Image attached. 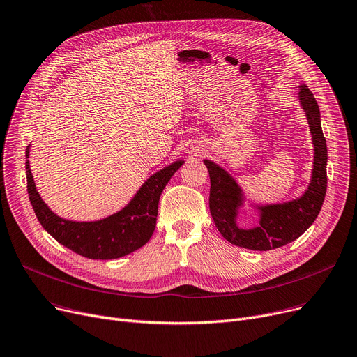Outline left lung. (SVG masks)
I'll return each mask as SVG.
<instances>
[{"label":"left lung","mask_w":357,"mask_h":357,"mask_svg":"<svg viewBox=\"0 0 357 357\" xmlns=\"http://www.w3.org/2000/svg\"><path fill=\"white\" fill-rule=\"evenodd\" d=\"M298 102L305 113L312 133L314 160L312 179L305 192L291 201L278 204L248 205L257 212L258 222L251 228L238 225L240 209L247 197L243 188L218 163L204 159L211 179L209 211L213 222L224 238L241 248L268 251L286 245L307 231L321 209L327 189V145L320 123L319 105L305 84L298 86Z\"/></svg>","instance_id":"obj_1"}]
</instances>
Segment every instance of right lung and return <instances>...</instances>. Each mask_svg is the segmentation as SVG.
I'll return each instance as SVG.
<instances>
[{"mask_svg": "<svg viewBox=\"0 0 357 357\" xmlns=\"http://www.w3.org/2000/svg\"><path fill=\"white\" fill-rule=\"evenodd\" d=\"M30 146L26 149L27 191L37 220L61 245L91 259L121 258L151 240L156 227L160 194L185 162L176 159L149 176L135 197L112 215L98 221H73L59 217L40 197L30 169Z\"/></svg>", "mask_w": 357, "mask_h": 357, "instance_id": "add662e5", "label": "right lung"}]
</instances>
